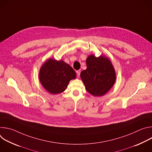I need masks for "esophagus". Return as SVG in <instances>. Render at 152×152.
Segmentation results:
<instances>
[{
    "label": "esophagus",
    "mask_w": 152,
    "mask_h": 152,
    "mask_svg": "<svg viewBox=\"0 0 152 152\" xmlns=\"http://www.w3.org/2000/svg\"><path fill=\"white\" fill-rule=\"evenodd\" d=\"M76 73H77V76H78V77H79L80 74V70H77V71H76Z\"/></svg>",
    "instance_id": "esophagus-1"
}]
</instances>
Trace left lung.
Returning a JSON list of instances; mask_svg holds the SVG:
<instances>
[{
    "label": "left lung",
    "mask_w": 152,
    "mask_h": 152,
    "mask_svg": "<svg viewBox=\"0 0 152 152\" xmlns=\"http://www.w3.org/2000/svg\"><path fill=\"white\" fill-rule=\"evenodd\" d=\"M86 68L80 73L85 89L94 97L104 96L115 83L116 73L110 59L103 55H90L86 59Z\"/></svg>",
    "instance_id": "8db88e82"
}]
</instances>
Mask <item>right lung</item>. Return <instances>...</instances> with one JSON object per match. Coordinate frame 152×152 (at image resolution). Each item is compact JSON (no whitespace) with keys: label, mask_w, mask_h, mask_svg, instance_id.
I'll return each mask as SVG.
<instances>
[{"label":"right lung","mask_w":152,"mask_h":152,"mask_svg":"<svg viewBox=\"0 0 152 152\" xmlns=\"http://www.w3.org/2000/svg\"><path fill=\"white\" fill-rule=\"evenodd\" d=\"M38 76L45 90L50 94H57L66 90L69 82L76 78V73L62 60L50 58L42 65Z\"/></svg>","instance_id":"obj_1"}]
</instances>
